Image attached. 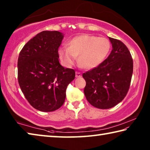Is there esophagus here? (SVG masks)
<instances>
[{"label": "esophagus", "mask_w": 150, "mask_h": 150, "mask_svg": "<svg viewBox=\"0 0 150 150\" xmlns=\"http://www.w3.org/2000/svg\"><path fill=\"white\" fill-rule=\"evenodd\" d=\"M76 73V75H75V77H81V76H82V75H81V73H79V72H76L75 73Z\"/></svg>", "instance_id": "34e87169"}]
</instances>
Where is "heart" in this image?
<instances>
[{
    "label": "heart",
    "mask_w": 150,
    "mask_h": 150,
    "mask_svg": "<svg viewBox=\"0 0 150 150\" xmlns=\"http://www.w3.org/2000/svg\"><path fill=\"white\" fill-rule=\"evenodd\" d=\"M110 42L105 38L91 35H81L68 43V47L58 50L61 62L67 67L74 64L75 57L85 69H93L102 63L110 50Z\"/></svg>",
    "instance_id": "obj_1"
}]
</instances>
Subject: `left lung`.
Returning <instances> with one entry per match:
<instances>
[{
    "instance_id": "8db88e82",
    "label": "left lung",
    "mask_w": 150,
    "mask_h": 150,
    "mask_svg": "<svg viewBox=\"0 0 150 150\" xmlns=\"http://www.w3.org/2000/svg\"><path fill=\"white\" fill-rule=\"evenodd\" d=\"M112 50L98 67L83 74L86 81L85 97L91 105L108 109L122 100L130 88L133 59L123 42L109 38Z\"/></svg>"
}]
</instances>
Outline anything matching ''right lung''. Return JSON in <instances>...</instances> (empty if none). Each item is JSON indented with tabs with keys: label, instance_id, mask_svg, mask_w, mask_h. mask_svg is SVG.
Instances as JSON below:
<instances>
[{
	"label": "right lung",
	"instance_id": "obj_1",
	"mask_svg": "<svg viewBox=\"0 0 150 150\" xmlns=\"http://www.w3.org/2000/svg\"><path fill=\"white\" fill-rule=\"evenodd\" d=\"M63 34L43 31L29 40L18 59V80L30 105L42 112L57 110L65 102L67 85L74 79V69L59 62L58 49Z\"/></svg>",
	"mask_w": 150,
	"mask_h": 150
}]
</instances>
